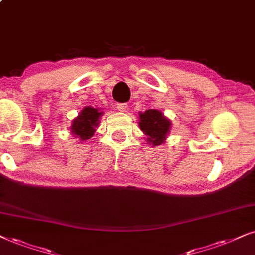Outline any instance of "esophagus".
Here are the masks:
<instances>
[{
    "label": "esophagus",
    "mask_w": 255,
    "mask_h": 255,
    "mask_svg": "<svg viewBox=\"0 0 255 255\" xmlns=\"http://www.w3.org/2000/svg\"><path fill=\"white\" fill-rule=\"evenodd\" d=\"M117 108L119 109V112H126L128 108V105L127 104H118Z\"/></svg>",
    "instance_id": "obj_1"
}]
</instances>
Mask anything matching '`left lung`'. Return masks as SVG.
Listing matches in <instances>:
<instances>
[{"label": "left lung", "mask_w": 255, "mask_h": 255, "mask_svg": "<svg viewBox=\"0 0 255 255\" xmlns=\"http://www.w3.org/2000/svg\"><path fill=\"white\" fill-rule=\"evenodd\" d=\"M170 121L156 109H148L138 114V127L147 136V142L154 147L165 142L170 130Z\"/></svg>", "instance_id": "left-lung-1"}]
</instances>
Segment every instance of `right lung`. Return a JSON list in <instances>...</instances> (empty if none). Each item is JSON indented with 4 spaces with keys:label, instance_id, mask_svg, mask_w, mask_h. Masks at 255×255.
I'll return each mask as SVG.
<instances>
[{
    "label": "right lung",
    "instance_id": "obj_1",
    "mask_svg": "<svg viewBox=\"0 0 255 255\" xmlns=\"http://www.w3.org/2000/svg\"><path fill=\"white\" fill-rule=\"evenodd\" d=\"M104 112L100 111L99 108L85 107L79 114V117L73 120L72 134L75 135V137L79 138L80 142L89 140L95 133V127H98L99 119Z\"/></svg>",
    "mask_w": 255,
    "mask_h": 255
}]
</instances>
